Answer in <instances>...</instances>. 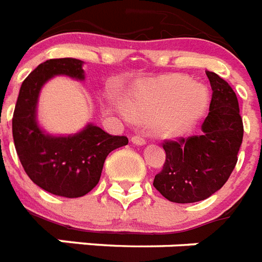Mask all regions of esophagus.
I'll return each mask as SVG.
<instances>
[{"mask_svg":"<svg viewBox=\"0 0 262 262\" xmlns=\"http://www.w3.org/2000/svg\"><path fill=\"white\" fill-rule=\"evenodd\" d=\"M131 142H133L134 144H137V146H143V144L146 143V139H144L143 137H141V135H134V137L131 138Z\"/></svg>","mask_w":262,"mask_h":262,"instance_id":"34e87169","label":"esophagus"}]
</instances>
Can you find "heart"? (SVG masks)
<instances>
[{
	"label": "heart",
	"instance_id": "obj_1",
	"mask_svg": "<svg viewBox=\"0 0 262 262\" xmlns=\"http://www.w3.org/2000/svg\"><path fill=\"white\" fill-rule=\"evenodd\" d=\"M206 108V96L190 79L166 75L142 85L127 98V118L160 120L165 133H184Z\"/></svg>",
	"mask_w": 262,
	"mask_h": 262
}]
</instances>
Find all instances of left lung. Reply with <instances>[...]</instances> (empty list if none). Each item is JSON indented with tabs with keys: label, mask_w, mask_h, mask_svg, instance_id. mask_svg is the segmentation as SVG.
<instances>
[{
	"label": "left lung",
	"mask_w": 262,
	"mask_h": 262,
	"mask_svg": "<svg viewBox=\"0 0 262 262\" xmlns=\"http://www.w3.org/2000/svg\"><path fill=\"white\" fill-rule=\"evenodd\" d=\"M206 74L212 98L202 133L164 142L166 160L152 185L169 202L210 198L225 185L237 165L244 138L238 98L225 79L212 72Z\"/></svg>",
	"instance_id": "1"
}]
</instances>
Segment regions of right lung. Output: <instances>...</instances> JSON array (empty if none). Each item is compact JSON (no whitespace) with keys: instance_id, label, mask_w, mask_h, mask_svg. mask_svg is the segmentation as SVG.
Here are the masks:
<instances>
[{"instance_id":"add662e5","label":"right lung","mask_w":262,"mask_h":262,"mask_svg":"<svg viewBox=\"0 0 262 262\" xmlns=\"http://www.w3.org/2000/svg\"><path fill=\"white\" fill-rule=\"evenodd\" d=\"M83 62L74 58L50 59L24 79L12 119L14 147L28 177L41 189L62 198H81L100 181L111 151L128 143L95 124L69 137H54L39 127L37 98L41 86L55 75L83 81Z\"/></svg>"}]
</instances>
